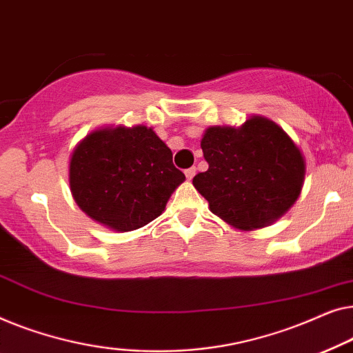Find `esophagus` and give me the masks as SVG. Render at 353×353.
Returning a JSON list of instances; mask_svg holds the SVG:
<instances>
[{
  "label": "esophagus",
  "mask_w": 353,
  "mask_h": 353,
  "mask_svg": "<svg viewBox=\"0 0 353 353\" xmlns=\"http://www.w3.org/2000/svg\"><path fill=\"white\" fill-rule=\"evenodd\" d=\"M195 168H188V170H185V177L188 179V181H192L193 176H195Z\"/></svg>",
  "instance_id": "obj_1"
}]
</instances>
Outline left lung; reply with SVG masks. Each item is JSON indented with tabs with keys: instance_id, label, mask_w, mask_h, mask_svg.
I'll use <instances>...</instances> for the list:
<instances>
[{
	"instance_id": "left-lung-1",
	"label": "left lung",
	"mask_w": 353,
	"mask_h": 353,
	"mask_svg": "<svg viewBox=\"0 0 353 353\" xmlns=\"http://www.w3.org/2000/svg\"><path fill=\"white\" fill-rule=\"evenodd\" d=\"M208 171L193 187L212 214L238 230L274 224L294 205L305 179V158L275 121L252 115L241 126H210L201 137Z\"/></svg>"
}]
</instances>
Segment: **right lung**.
<instances>
[{
	"label": "right lung",
	"instance_id": "right-lung-1",
	"mask_svg": "<svg viewBox=\"0 0 353 353\" xmlns=\"http://www.w3.org/2000/svg\"><path fill=\"white\" fill-rule=\"evenodd\" d=\"M185 181L171 148L152 128L105 126L73 148L68 183L84 214L115 232L147 225Z\"/></svg>",
	"mask_w": 353,
	"mask_h": 353
}]
</instances>
